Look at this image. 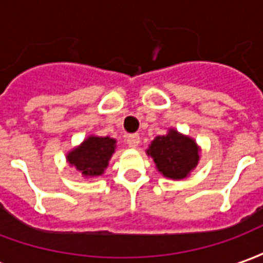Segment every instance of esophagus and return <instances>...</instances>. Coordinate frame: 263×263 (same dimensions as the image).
Listing matches in <instances>:
<instances>
[{
  "label": "esophagus",
  "instance_id": "34e87169",
  "mask_svg": "<svg viewBox=\"0 0 263 263\" xmlns=\"http://www.w3.org/2000/svg\"><path fill=\"white\" fill-rule=\"evenodd\" d=\"M139 142H141V138H139L138 134H132V135H128V137H126V143H128L131 148H137L138 145H139Z\"/></svg>",
  "mask_w": 263,
  "mask_h": 263
}]
</instances>
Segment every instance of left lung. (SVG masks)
<instances>
[{
    "label": "left lung",
    "instance_id": "1",
    "mask_svg": "<svg viewBox=\"0 0 263 263\" xmlns=\"http://www.w3.org/2000/svg\"><path fill=\"white\" fill-rule=\"evenodd\" d=\"M200 149L194 139L184 137L176 129H169L149 145L146 154L154 159L156 169L169 179H184L197 166Z\"/></svg>",
    "mask_w": 263,
    "mask_h": 263
}]
</instances>
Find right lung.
I'll list each match as a JSON object with an SVG mask.
<instances>
[{"mask_svg":"<svg viewBox=\"0 0 263 263\" xmlns=\"http://www.w3.org/2000/svg\"><path fill=\"white\" fill-rule=\"evenodd\" d=\"M114 138L88 137L67 154V162L74 166L83 176H100L107 169L111 156L115 152Z\"/></svg>","mask_w":263,"mask_h":263,"instance_id":"right-lung-1","label":"right lung"}]
</instances>
